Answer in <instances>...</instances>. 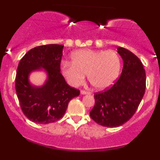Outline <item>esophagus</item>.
<instances>
[{"label":"esophagus","mask_w":160,"mask_h":160,"mask_svg":"<svg viewBox=\"0 0 160 160\" xmlns=\"http://www.w3.org/2000/svg\"><path fill=\"white\" fill-rule=\"evenodd\" d=\"M80 93H81V94H88V93H90V92L89 91H86V90H80Z\"/></svg>","instance_id":"esophagus-1"}]
</instances>
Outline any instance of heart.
Instances as JSON below:
<instances>
[{
    "label": "heart",
    "mask_w": 160,
    "mask_h": 160,
    "mask_svg": "<svg viewBox=\"0 0 160 160\" xmlns=\"http://www.w3.org/2000/svg\"><path fill=\"white\" fill-rule=\"evenodd\" d=\"M71 59L72 62H62L61 70L73 87L81 84L87 74L95 89H106L114 83L121 70V58L113 50H79Z\"/></svg>",
    "instance_id": "obj_1"
}]
</instances>
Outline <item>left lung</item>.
<instances>
[{"label":"left lung","instance_id":"8db88e82","mask_svg":"<svg viewBox=\"0 0 160 160\" xmlns=\"http://www.w3.org/2000/svg\"><path fill=\"white\" fill-rule=\"evenodd\" d=\"M123 59L121 76L111 88L94 93L90 116L105 127H118L134 115L146 90V71L140 59L129 50L118 48Z\"/></svg>","mask_w":160,"mask_h":160}]
</instances>
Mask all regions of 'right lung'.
Wrapping results in <instances>:
<instances>
[{"label": "right lung", "mask_w": 160, "mask_h": 160, "mask_svg": "<svg viewBox=\"0 0 160 160\" xmlns=\"http://www.w3.org/2000/svg\"><path fill=\"white\" fill-rule=\"evenodd\" d=\"M62 45L49 44L30 49L22 58L17 69L15 90L21 108L32 122L49 124L65 114L71 99L80 90L66 82L60 72ZM44 68L48 78L42 87L32 86L28 77L32 72Z\"/></svg>", "instance_id": "right-lung-1"}]
</instances>
